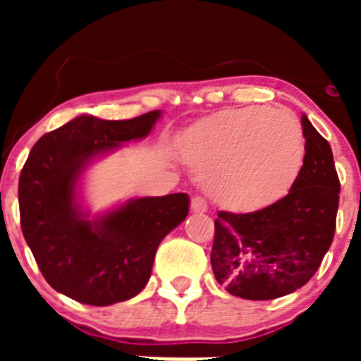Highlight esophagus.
<instances>
[{
    "label": "esophagus",
    "instance_id": "esophagus-1",
    "mask_svg": "<svg viewBox=\"0 0 361 361\" xmlns=\"http://www.w3.org/2000/svg\"><path fill=\"white\" fill-rule=\"evenodd\" d=\"M191 212L193 213H206L208 212V202L204 197H193L191 199Z\"/></svg>",
    "mask_w": 361,
    "mask_h": 361
}]
</instances>
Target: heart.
Returning <instances> with one entry per match:
<instances>
[{"mask_svg":"<svg viewBox=\"0 0 361 361\" xmlns=\"http://www.w3.org/2000/svg\"><path fill=\"white\" fill-rule=\"evenodd\" d=\"M186 161L219 204L255 212L288 195L304 168L300 121L279 108H231L199 124L184 146Z\"/></svg>","mask_w":361,"mask_h":361,"instance_id":"b5f03b06","label":"heart"}]
</instances>
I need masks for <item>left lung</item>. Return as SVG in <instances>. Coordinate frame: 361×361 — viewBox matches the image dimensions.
<instances>
[{"label":"left lung","instance_id":"left-lung-1","mask_svg":"<svg viewBox=\"0 0 361 361\" xmlns=\"http://www.w3.org/2000/svg\"><path fill=\"white\" fill-rule=\"evenodd\" d=\"M304 168L283 199L253 213L219 212L213 275L233 296L273 300L312 279L336 229L338 180L329 142L302 116Z\"/></svg>","mask_w":361,"mask_h":361}]
</instances>
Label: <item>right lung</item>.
Returning a JSON list of instances; mask_svg holds the SVG:
<instances>
[{"mask_svg":"<svg viewBox=\"0 0 361 361\" xmlns=\"http://www.w3.org/2000/svg\"><path fill=\"white\" fill-rule=\"evenodd\" d=\"M161 110L126 121L79 116L44 133L19 175L23 237L44 280L88 305L133 298L152 275L162 238L190 212L186 193L132 199L90 219L78 202V183L94 157L148 135Z\"/></svg>","mask_w":361,"mask_h":361,"instance_id":"right-lung-1","label":"right lung"}]
</instances>
